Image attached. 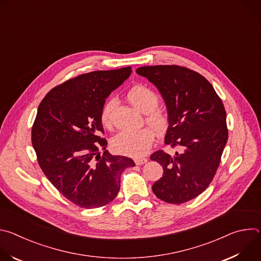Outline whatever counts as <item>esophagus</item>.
I'll return each instance as SVG.
<instances>
[{
    "mask_svg": "<svg viewBox=\"0 0 261 261\" xmlns=\"http://www.w3.org/2000/svg\"><path fill=\"white\" fill-rule=\"evenodd\" d=\"M134 161H135V164H136V165H142V164L146 163L147 159H146V158H135Z\"/></svg>",
    "mask_w": 261,
    "mask_h": 261,
    "instance_id": "1",
    "label": "esophagus"
}]
</instances>
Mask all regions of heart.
Returning <instances> with one entry per match:
<instances>
[{
  "label": "heart",
  "mask_w": 261,
  "mask_h": 261,
  "mask_svg": "<svg viewBox=\"0 0 261 261\" xmlns=\"http://www.w3.org/2000/svg\"><path fill=\"white\" fill-rule=\"evenodd\" d=\"M130 103L142 114H145V123L156 133L161 134L166 131L169 125V118L166 111L158 108L159 98L157 94L142 85L132 87L127 93ZM116 98L110 97L101 110V122L104 126H110L111 114L116 105ZM154 134L152 130L143 128L138 131H121L111 140V146L120 154L140 157L145 155L152 146Z\"/></svg>",
  "instance_id": "obj_1"
}]
</instances>
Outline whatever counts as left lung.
<instances>
[{"label": "left lung", "instance_id": "left-lung-1", "mask_svg": "<svg viewBox=\"0 0 261 261\" xmlns=\"http://www.w3.org/2000/svg\"><path fill=\"white\" fill-rule=\"evenodd\" d=\"M160 92L169 118L165 143L178 146L170 156L157 151L151 160L163 167L154 194L179 204L201 194L211 184L228 138L226 113L213 86L199 73L170 65L136 69Z\"/></svg>", "mask_w": 261, "mask_h": 261}]
</instances>
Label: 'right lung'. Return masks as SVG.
I'll use <instances>...</instances> for the list:
<instances>
[{"mask_svg": "<svg viewBox=\"0 0 261 261\" xmlns=\"http://www.w3.org/2000/svg\"><path fill=\"white\" fill-rule=\"evenodd\" d=\"M131 67L93 71L53 89L41 101L32 128L38 163L56 189L81 207L113 201L121 174L135 165L131 158L110 155L106 148L101 110L106 98L131 74Z\"/></svg>", "mask_w": 261, "mask_h": 261, "instance_id": "1", "label": "right lung"}]
</instances>
